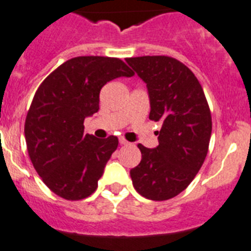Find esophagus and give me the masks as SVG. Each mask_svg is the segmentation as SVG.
Masks as SVG:
<instances>
[{
	"label": "esophagus",
	"mask_w": 251,
	"mask_h": 251,
	"mask_svg": "<svg viewBox=\"0 0 251 251\" xmlns=\"http://www.w3.org/2000/svg\"><path fill=\"white\" fill-rule=\"evenodd\" d=\"M120 144H122V146H126V144H129V142L126 139H124V138H120Z\"/></svg>",
	"instance_id": "obj_1"
}]
</instances>
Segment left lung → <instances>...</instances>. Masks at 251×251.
<instances>
[{
	"instance_id": "1",
	"label": "left lung",
	"mask_w": 251,
	"mask_h": 251,
	"mask_svg": "<svg viewBox=\"0 0 251 251\" xmlns=\"http://www.w3.org/2000/svg\"><path fill=\"white\" fill-rule=\"evenodd\" d=\"M148 87L150 120L161 122L158 146L138 144L142 160L130 170L136 192L153 201L183 192L206 158L211 136V113L197 77L172 56L126 58Z\"/></svg>"
}]
</instances>
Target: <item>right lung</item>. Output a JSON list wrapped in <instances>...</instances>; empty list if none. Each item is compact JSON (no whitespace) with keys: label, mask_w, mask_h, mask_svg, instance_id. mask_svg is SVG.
Instances as JSON below:
<instances>
[{"label":"right lung","mask_w":251,"mask_h":251,"mask_svg":"<svg viewBox=\"0 0 251 251\" xmlns=\"http://www.w3.org/2000/svg\"><path fill=\"white\" fill-rule=\"evenodd\" d=\"M134 72L119 58L77 56L42 81L26 113L29 158L42 182L59 197L77 201L95 192L119 139L83 134L85 117L99 111L101 87Z\"/></svg>","instance_id":"1"}]
</instances>
